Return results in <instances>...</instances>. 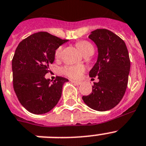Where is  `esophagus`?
Segmentation results:
<instances>
[{
  "label": "esophagus",
  "mask_w": 146,
  "mask_h": 146,
  "mask_svg": "<svg viewBox=\"0 0 146 146\" xmlns=\"http://www.w3.org/2000/svg\"><path fill=\"white\" fill-rule=\"evenodd\" d=\"M70 81L72 82V83H74V84H76V85H80V84H81V82L76 81V80H71Z\"/></svg>",
  "instance_id": "1"
}]
</instances>
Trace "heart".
<instances>
[{
  "instance_id": "1",
  "label": "heart",
  "mask_w": 146,
  "mask_h": 146,
  "mask_svg": "<svg viewBox=\"0 0 146 146\" xmlns=\"http://www.w3.org/2000/svg\"><path fill=\"white\" fill-rule=\"evenodd\" d=\"M77 46L83 54H86L88 52H94V46L88 41H80L77 43ZM62 52H63V47H58L56 49L55 53H54L55 58H59L61 56ZM84 71H85L84 66H80V65H78V66H66L63 68V72L66 75L68 76L69 78H74V79L80 78V77L82 75Z\"/></svg>"
}]
</instances>
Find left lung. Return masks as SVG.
I'll return each instance as SVG.
<instances>
[{
  "mask_svg": "<svg viewBox=\"0 0 146 146\" xmlns=\"http://www.w3.org/2000/svg\"><path fill=\"white\" fill-rule=\"evenodd\" d=\"M88 37L98 49V60L89 76H98L99 82L94 83L90 94L82 98L91 109L105 111L115 107L125 94L130 71L129 52L125 42L106 29L93 31Z\"/></svg>",
  "mask_w": 146,
  "mask_h": 146,
  "instance_id": "8db88e82",
  "label": "left lung"
}]
</instances>
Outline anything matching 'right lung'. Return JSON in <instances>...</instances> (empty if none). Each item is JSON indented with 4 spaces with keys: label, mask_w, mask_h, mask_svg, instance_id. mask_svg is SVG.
I'll use <instances>...</instances> for the list:
<instances>
[{
    "label": "right lung",
    "mask_w": 146,
    "mask_h": 146,
    "mask_svg": "<svg viewBox=\"0 0 146 146\" xmlns=\"http://www.w3.org/2000/svg\"><path fill=\"white\" fill-rule=\"evenodd\" d=\"M67 41L40 32L23 39L16 48L12 62L13 88L21 105L32 114L47 113L59 101L68 79L57 77L51 83L45 74L54 62L55 50Z\"/></svg>",
    "instance_id": "1"
}]
</instances>
